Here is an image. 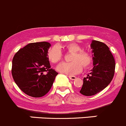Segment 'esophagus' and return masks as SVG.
<instances>
[{"instance_id": "obj_1", "label": "esophagus", "mask_w": 126, "mask_h": 126, "mask_svg": "<svg viewBox=\"0 0 126 126\" xmlns=\"http://www.w3.org/2000/svg\"><path fill=\"white\" fill-rule=\"evenodd\" d=\"M69 79H71V80H75V79H76V77H75V76H69Z\"/></svg>"}]
</instances>
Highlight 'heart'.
Segmentation results:
<instances>
[{
  "mask_svg": "<svg viewBox=\"0 0 126 126\" xmlns=\"http://www.w3.org/2000/svg\"><path fill=\"white\" fill-rule=\"evenodd\" d=\"M64 49L69 52H72L71 62H62L57 67V70L61 73L69 75H75L84 69L89 67L92 62L91 54L86 51H82L79 45L75 43L69 44L64 47ZM47 58L52 63H57L62 59V53L57 46L50 47L47 51Z\"/></svg>",
  "mask_w": 126,
  "mask_h": 126,
  "instance_id": "b5f03b06",
  "label": "heart"
}]
</instances>
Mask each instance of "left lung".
<instances>
[{
  "label": "left lung",
  "instance_id": "1",
  "mask_svg": "<svg viewBox=\"0 0 126 126\" xmlns=\"http://www.w3.org/2000/svg\"><path fill=\"white\" fill-rule=\"evenodd\" d=\"M93 69L83 79L80 94L86 96L95 95L104 89L112 80L116 63L109 48L104 43L93 40L91 44Z\"/></svg>",
  "mask_w": 126,
  "mask_h": 126
}]
</instances>
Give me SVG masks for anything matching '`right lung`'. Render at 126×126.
Segmentation results:
<instances>
[{"label": "right lung", "mask_w": 126, "mask_h": 126, "mask_svg": "<svg viewBox=\"0 0 126 126\" xmlns=\"http://www.w3.org/2000/svg\"><path fill=\"white\" fill-rule=\"evenodd\" d=\"M47 42L30 43L18 50L12 59V75L22 91L29 96L40 97L50 91L58 73L50 68Z\"/></svg>", "instance_id": "1"}]
</instances>
